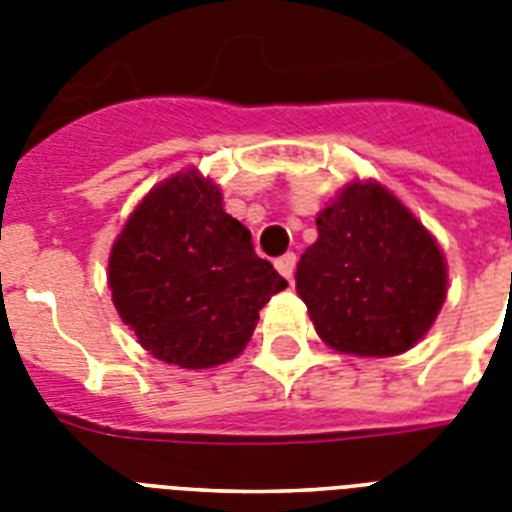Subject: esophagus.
<instances>
[{"label":"esophagus","mask_w":512,"mask_h":512,"mask_svg":"<svg viewBox=\"0 0 512 512\" xmlns=\"http://www.w3.org/2000/svg\"><path fill=\"white\" fill-rule=\"evenodd\" d=\"M295 265H297V255H295V252H287V255L276 260V271H279L281 276L289 281V284H292V276H295Z\"/></svg>","instance_id":"1"}]
</instances>
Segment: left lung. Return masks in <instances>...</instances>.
Wrapping results in <instances>:
<instances>
[{
	"label": "left lung",
	"instance_id": "1",
	"mask_svg": "<svg viewBox=\"0 0 512 512\" xmlns=\"http://www.w3.org/2000/svg\"><path fill=\"white\" fill-rule=\"evenodd\" d=\"M297 263V295L329 348L398 356L428 335L446 300V257L433 233L377 180H353L316 217Z\"/></svg>",
	"mask_w": 512,
	"mask_h": 512
}]
</instances>
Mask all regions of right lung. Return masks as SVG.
<instances>
[{
	"instance_id": "add662e5",
	"label": "right lung",
	"mask_w": 512,
	"mask_h": 512,
	"mask_svg": "<svg viewBox=\"0 0 512 512\" xmlns=\"http://www.w3.org/2000/svg\"><path fill=\"white\" fill-rule=\"evenodd\" d=\"M119 319L159 361L209 369L247 348L260 308L287 281L255 255L252 233L223 209L196 167L140 199L108 255Z\"/></svg>"
}]
</instances>
